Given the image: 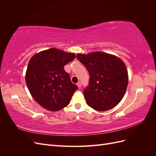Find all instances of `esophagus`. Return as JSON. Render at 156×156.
<instances>
[{"label": "esophagus", "instance_id": "esophagus-1", "mask_svg": "<svg viewBox=\"0 0 156 156\" xmlns=\"http://www.w3.org/2000/svg\"><path fill=\"white\" fill-rule=\"evenodd\" d=\"M77 87H78V88L80 89L81 88V83H80V82H78L77 83Z\"/></svg>", "mask_w": 156, "mask_h": 156}]
</instances>
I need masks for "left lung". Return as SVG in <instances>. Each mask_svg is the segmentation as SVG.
<instances>
[{
	"label": "left lung",
	"instance_id": "8db88e82",
	"mask_svg": "<svg viewBox=\"0 0 156 156\" xmlns=\"http://www.w3.org/2000/svg\"><path fill=\"white\" fill-rule=\"evenodd\" d=\"M77 58L90 76L83 92L87 105L96 111H106L119 104L128 84V73L123 61L100 51L77 53Z\"/></svg>",
	"mask_w": 156,
	"mask_h": 156
}]
</instances>
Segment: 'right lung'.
Wrapping results in <instances>:
<instances>
[{
	"mask_svg": "<svg viewBox=\"0 0 156 156\" xmlns=\"http://www.w3.org/2000/svg\"><path fill=\"white\" fill-rule=\"evenodd\" d=\"M75 58L73 53L51 48L36 53L29 60L25 74L27 86L34 100L45 109H62L78 89L64 69Z\"/></svg>",
	"mask_w": 156,
	"mask_h": 156,
	"instance_id": "obj_1",
	"label": "right lung"
}]
</instances>
